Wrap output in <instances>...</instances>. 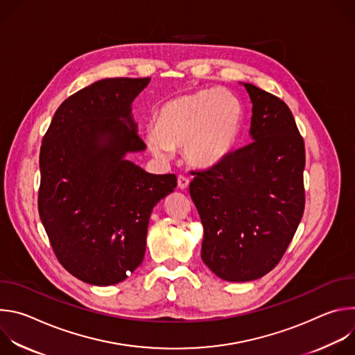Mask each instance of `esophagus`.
<instances>
[{
    "label": "esophagus",
    "instance_id": "1",
    "mask_svg": "<svg viewBox=\"0 0 355 355\" xmlns=\"http://www.w3.org/2000/svg\"><path fill=\"white\" fill-rule=\"evenodd\" d=\"M177 182H178V188L180 189H187L189 187V180L187 177H184V175H180Z\"/></svg>",
    "mask_w": 355,
    "mask_h": 355
}]
</instances>
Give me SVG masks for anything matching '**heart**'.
Segmentation results:
<instances>
[{
  "label": "heart",
  "instance_id": "1",
  "mask_svg": "<svg viewBox=\"0 0 355 355\" xmlns=\"http://www.w3.org/2000/svg\"><path fill=\"white\" fill-rule=\"evenodd\" d=\"M244 122L240 101L222 89H200L174 96L157 111L156 128L146 130V144L167 159L181 148L199 170L220 166L233 151Z\"/></svg>",
  "mask_w": 355,
  "mask_h": 355
}]
</instances>
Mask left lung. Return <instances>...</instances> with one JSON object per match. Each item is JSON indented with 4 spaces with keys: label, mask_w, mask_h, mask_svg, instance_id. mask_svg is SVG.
Segmentation results:
<instances>
[{
    "label": "left lung",
    "mask_w": 355,
    "mask_h": 355,
    "mask_svg": "<svg viewBox=\"0 0 355 355\" xmlns=\"http://www.w3.org/2000/svg\"><path fill=\"white\" fill-rule=\"evenodd\" d=\"M252 143L218 167L193 171L189 193L204 226L200 257L219 278L259 279L282 259L305 209V144L288 105L243 83Z\"/></svg>",
    "instance_id": "obj_1"
}]
</instances>
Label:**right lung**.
Returning <instances> with one entry per match:
<instances>
[{
	"label": "right lung",
	"mask_w": 355,
	"mask_h": 355,
	"mask_svg": "<svg viewBox=\"0 0 355 355\" xmlns=\"http://www.w3.org/2000/svg\"><path fill=\"white\" fill-rule=\"evenodd\" d=\"M150 78H104L69 96L42 140L39 216L60 264L83 282H122L143 261L151 211L177 187L125 159L146 148L132 118Z\"/></svg>",
	"instance_id": "right-lung-1"
}]
</instances>
